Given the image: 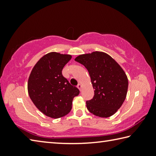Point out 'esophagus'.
Masks as SVG:
<instances>
[{
  "label": "esophagus",
  "mask_w": 156,
  "mask_h": 156,
  "mask_svg": "<svg viewBox=\"0 0 156 156\" xmlns=\"http://www.w3.org/2000/svg\"><path fill=\"white\" fill-rule=\"evenodd\" d=\"M77 87L79 89V90H81V89H82V85H81V84H78V85H77Z\"/></svg>",
  "instance_id": "1"
}]
</instances>
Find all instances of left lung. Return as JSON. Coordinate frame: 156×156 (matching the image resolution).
Wrapping results in <instances>:
<instances>
[{
  "instance_id": "left-lung-1",
  "label": "left lung",
  "mask_w": 156,
  "mask_h": 156,
  "mask_svg": "<svg viewBox=\"0 0 156 156\" xmlns=\"http://www.w3.org/2000/svg\"><path fill=\"white\" fill-rule=\"evenodd\" d=\"M76 62L88 70L94 89V98L86 102L89 112L100 118L113 115L122 106L128 89V78L122 68L102 51L79 55Z\"/></svg>"
}]
</instances>
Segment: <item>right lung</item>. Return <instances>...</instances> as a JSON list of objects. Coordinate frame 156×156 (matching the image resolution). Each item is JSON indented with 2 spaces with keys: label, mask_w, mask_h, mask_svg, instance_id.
Returning a JSON list of instances; mask_svg holds the SVG:
<instances>
[{
  "label": "right lung",
  "mask_w": 156,
  "mask_h": 156,
  "mask_svg": "<svg viewBox=\"0 0 156 156\" xmlns=\"http://www.w3.org/2000/svg\"><path fill=\"white\" fill-rule=\"evenodd\" d=\"M71 58L69 54L48 53L34 65L28 79V94L33 103L51 118L68 114L73 98L80 93L62 74L63 67Z\"/></svg>",
  "instance_id": "obj_1"
}]
</instances>
